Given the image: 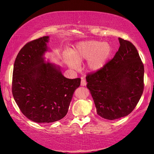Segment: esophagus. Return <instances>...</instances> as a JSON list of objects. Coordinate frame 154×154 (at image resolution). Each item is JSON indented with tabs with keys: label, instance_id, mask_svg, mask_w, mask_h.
I'll return each mask as SVG.
<instances>
[{
	"label": "esophagus",
	"instance_id": "obj_1",
	"mask_svg": "<svg viewBox=\"0 0 154 154\" xmlns=\"http://www.w3.org/2000/svg\"><path fill=\"white\" fill-rule=\"evenodd\" d=\"M86 85H87L86 81L84 79H81V86H85Z\"/></svg>",
	"mask_w": 154,
	"mask_h": 154
}]
</instances>
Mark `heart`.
Masks as SVG:
<instances>
[{"mask_svg": "<svg viewBox=\"0 0 154 154\" xmlns=\"http://www.w3.org/2000/svg\"><path fill=\"white\" fill-rule=\"evenodd\" d=\"M112 46L107 42L88 40L78 44L70 54L65 55L64 61L73 69H79V63L87 60V69L91 72L100 70L110 57Z\"/></svg>", "mask_w": 154, "mask_h": 154, "instance_id": "b5f03b06", "label": "heart"}]
</instances>
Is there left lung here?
Segmentation results:
<instances>
[{
    "instance_id": "obj_1",
    "label": "left lung",
    "mask_w": 154,
    "mask_h": 154,
    "mask_svg": "<svg viewBox=\"0 0 154 154\" xmlns=\"http://www.w3.org/2000/svg\"><path fill=\"white\" fill-rule=\"evenodd\" d=\"M119 40V51L112 60L86 77L97 114L110 120L128 115L144 87V67L136 47L129 41L120 38Z\"/></svg>"
}]
</instances>
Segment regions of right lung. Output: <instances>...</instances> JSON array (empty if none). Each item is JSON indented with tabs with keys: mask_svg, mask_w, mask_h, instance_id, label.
I'll use <instances>...</instances> for the list:
<instances>
[{
	"mask_svg": "<svg viewBox=\"0 0 154 154\" xmlns=\"http://www.w3.org/2000/svg\"><path fill=\"white\" fill-rule=\"evenodd\" d=\"M50 37L28 42L14 61L12 91L20 110L37 123H50L66 115L81 79H67L59 65L45 61Z\"/></svg>",
	"mask_w": 154,
	"mask_h": 154,
	"instance_id": "right-lung-1",
	"label": "right lung"
}]
</instances>
